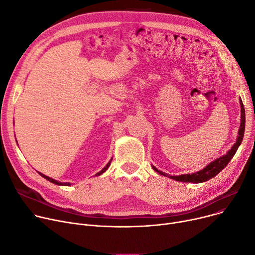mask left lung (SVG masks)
<instances>
[{"mask_svg":"<svg viewBox=\"0 0 255 255\" xmlns=\"http://www.w3.org/2000/svg\"><path fill=\"white\" fill-rule=\"evenodd\" d=\"M240 105H241V125H240V128H239L238 138H237V141L234 144V146L227 152L226 155L218 157L217 159L213 160L211 163H209L208 166H206L203 170L198 171L196 173H192V174H183L180 176H170L169 174H166V173L157 170L154 166H152V169L162 176L169 177L171 179H174V180H176V181H180V182L202 183L207 180H210L211 178L216 176L219 172H221V170H223L227 167V164L233 158V156L235 155V153L238 150L239 146H240L242 143L244 130H245V109H244V105H243V102L241 99H240Z\"/></svg>","mask_w":255,"mask_h":255,"instance_id":"left-lung-1","label":"left lung"}]
</instances>
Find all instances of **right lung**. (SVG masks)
I'll return each mask as SVG.
<instances>
[{"label":"right lung","instance_id":"right-lung-1","mask_svg":"<svg viewBox=\"0 0 255 255\" xmlns=\"http://www.w3.org/2000/svg\"><path fill=\"white\" fill-rule=\"evenodd\" d=\"M111 161H112V158L110 159V161L106 164V167H105L104 169H102L99 173H97L96 174V176H100V175H102L104 172H106L107 171V169L110 167V163H111ZM43 178H45V179H46V180H48V181H50L51 183H54V184H56V185H64V186H70L71 184L69 183V182H58V181H56V180H54V179H52V178H50V177H48V176H45L44 174H42V173H40V172H38Z\"/></svg>","mask_w":255,"mask_h":255}]
</instances>
